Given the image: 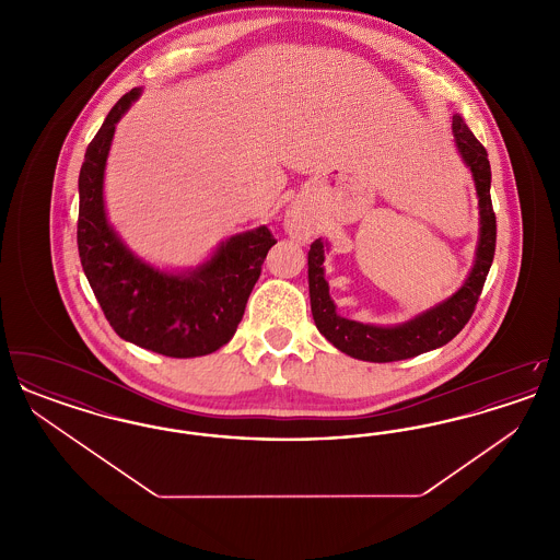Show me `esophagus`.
Listing matches in <instances>:
<instances>
[{
    "label": "esophagus",
    "mask_w": 560,
    "mask_h": 560,
    "mask_svg": "<svg viewBox=\"0 0 560 560\" xmlns=\"http://www.w3.org/2000/svg\"><path fill=\"white\" fill-rule=\"evenodd\" d=\"M285 226H288L290 235L295 237V240H308V237H311V233H313V229H311V222L304 218V213H300L298 210L288 212V218H285Z\"/></svg>",
    "instance_id": "1"
}]
</instances>
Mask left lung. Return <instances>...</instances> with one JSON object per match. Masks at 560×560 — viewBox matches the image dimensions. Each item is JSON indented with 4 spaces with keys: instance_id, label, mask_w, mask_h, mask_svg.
Segmentation results:
<instances>
[{
    "instance_id": "8db88e82",
    "label": "left lung",
    "mask_w": 560,
    "mask_h": 560,
    "mask_svg": "<svg viewBox=\"0 0 560 560\" xmlns=\"http://www.w3.org/2000/svg\"><path fill=\"white\" fill-rule=\"evenodd\" d=\"M453 138L462 161L472 174L479 197V243L475 252V265L470 268L464 285L447 300L434 304L413 319L399 325H372L340 317L329 295V283L325 281V252L327 241H313L308 252V292L311 311L320 334L352 359L370 363H390L418 357L428 350L445 347L462 327L470 320L479 302L487 272L495 254V213L491 208V167L487 151L470 132L462 115H453Z\"/></svg>"
}]
</instances>
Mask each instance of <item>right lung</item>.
I'll return each instance as SVG.
<instances>
[{"label":"right lung","instance_id":"1","mask_svg":"<svg viewBox=\"0 0 560 560\" xmlns=\"http://www.w3.org/2000/svg\"><path fill=\"white\" fill-rule=\"evenodd\" d=\"M140 92L133 88L121 96L88 144L80 172L81 267L119 338L174 359L203 357L235 336L277 240L262 224L222 241L206 262L178 272L133 254L108 224L103 190L115 126Z\"/></svg>","mask_w":560,"mask_h":560}]
</instances>
